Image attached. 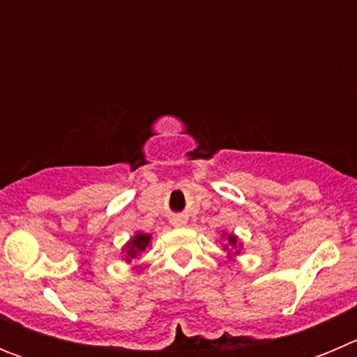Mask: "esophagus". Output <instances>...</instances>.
Masks as SVG:
<instances>
[{
	"label": "esophagus",
	"instance_id": "34e87169",
	"mask_svg": "<svg viewBox=\"0 0 357 357\" xmlns=\"http://www.w3.org/2000/svg\"><path fill=\"white\" fill-rule=\"evenodd\" d=\"M172 223L175 227H184V225H188V218H185V216H176V218H173Z\"/></svg>",
	"mask_w": 357,
	"mask_h": 357
}]
</instances>
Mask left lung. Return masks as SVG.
I'll return each mask as SVG.
<instances>
[{"instance_id": "left-lung-1", "label": "left lung", "mask_w": 357, "mask_h": 357, "mask_svg": "<svg viewBox=\"0 0 357 357\" xmlns=\"http://www.w3.org/2000/svg\"><path fill=\"white\" fill-rule=\"evenodd\" d=\"M222 239H227V243L223 245V250H227V254H229L230 259H232V257H238V255H241L243 243L239 241L238 236L229 234V232H223Z\"/></svg>"}]
</instances>
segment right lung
Masks as SVG:
<instances>
[{"instance_id":"obj_1","label":"right lung","mask_w":357,"mask_h":357,"mask_svg":"<svg viewBox=\"0 0 357 357\" xmlns=\"http://www.w3.org/2000/svg\"><path fill=\"white\" fill-rule=\"evenodd\" d=\"M151 239H153L151 234H146V232H135V234L123 245V261H125V263H132V259H135L141 252L146 250V247H150Z\"/></svg>"}]
</instances>
